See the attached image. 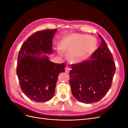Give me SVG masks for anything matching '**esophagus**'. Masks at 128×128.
<instances>
[{
    "instance_id": "esophagus-1",
    "label": "esophagus",
    "mask_w": 128,
    "mask_h": 128,
    "mask_svg": "<svg viewBox=\"0 0 128 128\" xmlns=\"http://www.w3.org/2000/svg\"><path fill=\"white\" fill-rule=\"evenodd\" d=\"M70 68H69L68 67H66L65 68V72L66 73H69V71H70Z\"/></svg>"
}]
</instances>
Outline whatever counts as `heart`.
Returning <instances> with one entry per match:
<instances>
[{
	"instance_id": "obj_1",
	"label": "heart",
	"mask_w": 128,
	"mask_h": 128,
	"mask_svg": "<svg viewBox=\"0 0 128 128\" xmlns=\"http://www.w3.org/2000/svg\"><path fill=\"white\" fill-rule=\"evenodd\" d=\"M97 45L96 39L86 35L72 34L64 37L59 48L62 52H69V59L72 63H78L86 59L94 53Z\"/></svg>"
}]
</instances>
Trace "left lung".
I'll return each instance as SVG.
<instances>
[{"instance_id":"1","label":"left lung","mask_w":128,"mask_h":128,"mask_svg":"<svg viewBox=\"0 0 128 128\" xmlns=\"http://www.w3.org/2000/svg\"><path fill=\"white\" fill-rule=\"evenodd\" d=\"M100 47L90 59L72 64L69 84L72 95L78 102L91 104L99 102L109 91L115 72V64L102 37Z\"/></svg>"}]
</instances>
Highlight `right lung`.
I'll use <instances>...</instances> for the list:
<instances>
[{"label":"right lung","mask_w":128,"mask_h":128,"mask_svg":"<svg viewBox=\"0 0 128 128\" xmlns=\"http://www.w3.org/2000/svg\"><path fill=\"white\" fill-rule=\"evenodd\" d=\"M56 31L46 29L34 34L18 52L16 74L21 90L34 102L51 100L58 76L64 72L65 64L54 63L45 55L52 54L53 38Z\"/></svg>","instance_id":"right-lung-1"}]
</instances>
